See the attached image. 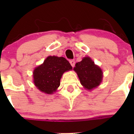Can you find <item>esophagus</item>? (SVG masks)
Listing matches in <instances>:
<instances>
[{"mask_svg": "<svg viewBox=\"0 0 134 134\" xmlns=\"http://www.w3.org/2000/svg\"><path fill=\"white\" fill-rule=\"evenodd\" d=\"M70 63H71V66H72V67H74L75 65V61L73 60V59H72V60H70Z\"/></svg>", "mask_w": 134, "mask_h": 134, "instance_id": "esophagus-1", "label": "esophagus"}]
</instances>
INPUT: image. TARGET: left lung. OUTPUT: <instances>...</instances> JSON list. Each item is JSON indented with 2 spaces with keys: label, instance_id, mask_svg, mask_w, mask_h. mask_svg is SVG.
<instances>
[{
  "label": "left lung",
  "instance_id": "1",
  "mask_svg": "<svg viewBox=\"0 0 134 134\" xmlns=\"http://www.w3.org/2000/svg\"><path fill=\"white\" fill-rule=\"evenodd\" d=\"M74 70L78 76L81 84L87 90L97 87L102 81V70L89 57L84 58L76 63Z\"/></svg>",
  "mask_w": 134,
  "mask_h": 134
}]
</instances>
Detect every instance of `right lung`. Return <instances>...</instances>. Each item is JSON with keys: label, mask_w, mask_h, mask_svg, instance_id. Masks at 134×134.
<instances>
[{"label": "right lung", "mask_w": 134, "mask_h": 134, "mask_svg": "<svg viewBox=\"0 0 134 134\" xmlns=\"http://www.w3.org/2000/svg\"><path fill=\"white\" fill-rule=\"evenodd\" d=\"M72 69L69 62L63 57L48 56L34 71L36 87L47 94H52L60 85V79L65 71Z\"/></svg>", "instance_id": "add662e5"}]
</instances>
